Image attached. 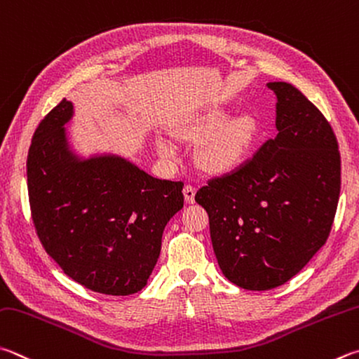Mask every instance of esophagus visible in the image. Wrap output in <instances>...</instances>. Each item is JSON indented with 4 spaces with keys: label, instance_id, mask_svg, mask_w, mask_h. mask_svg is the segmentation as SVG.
<instances>
[{
    "label": "esophagus",
    "instance_id": "34e87169",
    "mask_svg": "<svg viewBox=\"0 0 359 359\" xmlns=\"http://www.w3.org/2000/svg\"><path fill=\"white\" fill-rule=\"evenodd\" d=\"M194 194H196V188H194L193 185H185L184 196H185V201L188 202V204H193L194 202Z\"/></svg>",
    "mask_w": 359,
    "mask_h": 359
}]
</instances>
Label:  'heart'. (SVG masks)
<instances>
[{
	"label": "heart",
	"instance_id": "heart-1",
	"mask_svg": "<svg viewBox=\"0 0 359 359\" xmlns=\"http://www.w3.org/2000/svg\"><path fill=\"white\" fill-rule=\"evenodd\" d=\"M226 119L227 113L223 109H212L191 122V132L198 135H207L219 128L199 151V157L205 168L217 172L236 168L243 160L256 135V122L251 116H240L223 126ZM158 149L165 158L172 160L177 155V147L166 138L158 141Z\"/></svg>",
	"mask_w": 359,
	"mask_h": 359
}]
</instances>
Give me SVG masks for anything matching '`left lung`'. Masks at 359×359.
I'll use <instances>...</instances> for the list:
<instances>
[{"label": "left lung", "instance_id": "left-lung-1", "mask_svg": "<svg viewBox=\"0 0 359 359\" xmlns=\"http://www.w3.org/2000/svg\"><path fill=\"white\" fill-rule=\"evenodd\" d=\"M276 138L196 193L223 275L246 290H270L299 273L327 242L341 193V155L330 122L284 81Z\"/></svg>", "mask_w": 359, "mask_h": 359}]
</instances>
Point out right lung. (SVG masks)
Here are the masks:
<instances>
[{
    "instance_id": "1",
    "label": "right lung",
    "mask_w": 359,
    "mask_h": 359,
    "mask_svg": "<svg viewBox=\"0 0 359 359\" xmlns=\"http://www.w3.org/2000/svg\"><path fill=\"white\" fill-rule=\"evenodd\" d=\"M62 99L39 123L26 161L29 205L45 251L78 284L132 295L157 264L168 221L184 207L182 182L155 179L113 154L78 157Z\"/></svg>"
}]
</instances>
